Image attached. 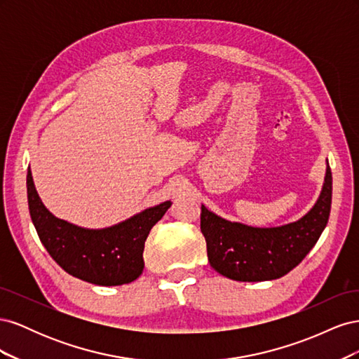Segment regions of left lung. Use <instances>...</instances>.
<instances>
[{
  "label": "left lung",
  "mask_w": 359,
  "mask_h": 359,
  "mask_svg": "<svg viewBox=\"0 0 359 359\" xmlns=\"http://www.w3.org/2000/svg\"><path fill=\"white\" fill-rule=\"evenodd\" d=\"M332 175L327 163L322 191L299 220L276 227H255L222 219L202 205L201 231L210 265L236 281L276 280L287 274L318 243L330 219Z\"/></svg>",
  "instance_id": "obj_1"
}]
</instances>
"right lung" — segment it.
<instances>
[{
  "label": "right lung",
  "instance_id": "add662e5",
  "mask_svg": "<svg viewBox=\"0 0 359 359\" xmlns=\"http://www.w3.org/2000/svg\"><path fill=\"white\" fill-rule=\"evenodd\" d=\"M27 193L32 224L52 259L70 276L99 286L132 283L142 274L147 236L172 205L166 201L118 224L86 229L58 219L43 205L29 169Z\"/></svg>",
  "mask_w": 359,
  "mask_h": 359
}]
</instances>
